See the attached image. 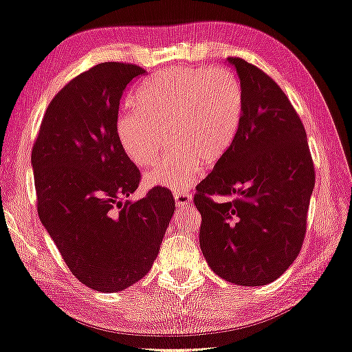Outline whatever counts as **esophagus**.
Wrapping results in <instances>:
<instances>
[{
    "label": "esophagus",
    "mask_w": 352,
    "mask_h": 352,
    "mask_svg": "<svg viewBox=\"0 0 352 352\" xmlns=\"http://www.w3.org/2000/svg\"><path fill=\"white\" fill-rule=\"evenodd\" d=\"M174 197H175V206L180 207V208L186 207L188 204L192 201V196L190 192H180V191H178V192L174 194Z\"/></svg>",
    "instance_id": "obj_1"
}]
</instances>
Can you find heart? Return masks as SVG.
<instances>
[{"instance_id":"heart-1","label":"heart","mask_w":352,"mask_h":352,"mask_svg":"<svg viewBox=\"0 0 352 352\" xmlns=\"http://www.w3.org/2000/svg\"><path fill=\"white\" fill-rule=\"evenodd\" d=\"M135 106L117 118V135L138 166L155 164L172 138L180 146L146 175L150 186L180 191L201 174L202 162L226 155L243 115L242 87L232 72L180 67L160 72L135 91Z\"/></svg>"}]
</instances>
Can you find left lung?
I'll return each instance as SVG.
<instances>
[{"mask_svg":"<svg viewBox=\"0 0 352 352\" xmlns=\"http://www.w3.org/2000/svg\"><path fill=\"white\" fill-rule=\"evenodd\" d=\"M228 63L242 87L243 115L230 148L196 188L199 245L223 280L262 286L302 248L314 167L305 128L281 88L242 58Z\"/></svg>","mask_w":352,"mask_h":352,"instance_id":"obj_1","label":"left lung"}]
</instances>
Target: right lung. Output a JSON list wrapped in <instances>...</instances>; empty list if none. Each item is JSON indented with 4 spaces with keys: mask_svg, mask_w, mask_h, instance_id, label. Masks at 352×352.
Returning a JSON list of instances; mask_svg holds the SVG:
<instances>
[{
    "mask_svg": "<svg viewBox=\"0 0 352 352\" xmlns=\"http://www.w3.org/2000/svg\"><path fill=\"white\" fill-rule=\"evenodd\" d=\"M144 72L112 61L72 78L47 107L31 153L41 223L72 275L107 294L148 274L175 210L161 186L124 201L140 172L118 140V109Z\"/></svg>",
    "mask_w": 352,
    "mask_h": 352,
    "instance_id": "add662e5",
    "label": "right lung"
}]
</instances>
